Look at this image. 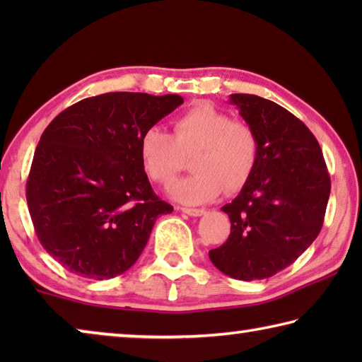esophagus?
I'll return each mask as SVG.
<instances>
[{"label": "esophagus", "instance_id": "1", "mask_svg": "<svg viewBox=\"0 0 362 362\" xmlns=\"http://www.w3.org/2000/svg\"><path fill=\"white\" fill-rule=\"evenodd\" d=\"M180 211L188 214V216L192 217H201L206 214V209H196V207H180Z\"/></svg>", "mask_w": 362, "mask_h": 362}]
</instances>
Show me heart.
Wrapping results in <instances>:
<instances>
[{"instance_id":"b5f03b06","label":"heart","mask_w":362,"mask_h":362,"mask_svg":"<svg viewBox=\"0 0 362 362\" xmlns=\"http://www.w3.org/2000/svg\"><path fill=\"white\" fill-rule=\"evenodd\" d=\"M140 159L151 180L168 187L192 156L193 175L170 189L185 204H201L222 192L235 193L246 185L259 159V140L252 127L231 119L209 103L187 110L174 119V136L150 127L140 137Z\"/></svg>"}]
</instances>
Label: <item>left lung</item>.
Segmentation results:
<instances>
[{"label":"left lung","mask_w":362,"mask_h":362,"mask_svg":"<svg viewBox=\"0 0 362 362\" xmlns=\"http://www.w3.org/2000/svg\"><path fill=\"white\" fill-rule=\"evenodd\" d=\"M230 103L252 127L259 159L228 214V240L209 250L220 272L243 281L265 279L292 265L322 228L330 177L316 137L278 103L231 94Z\"/></svg>","instance_id":"left-lung-1"}]
</instances>
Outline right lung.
I'll return each instance as SVG.
<instances>
[{"mask_svg":"<svg viewBox=\"0 0 362 362\" xmlns=\"http://www.w3.org/2000/svg\"><path fill=\"white\" fill-rule=\"evenodd\" d=\"M182 103L177 94H100L64 110L42 132L27 204L42 247L69 272L97 281L127 272L156 218L174 211L153 192L139 146Z\"/></svg>","mask_w":362,"mask_h":362,"instance_id":"obj_1","label":"right lung"}]
</instances>
